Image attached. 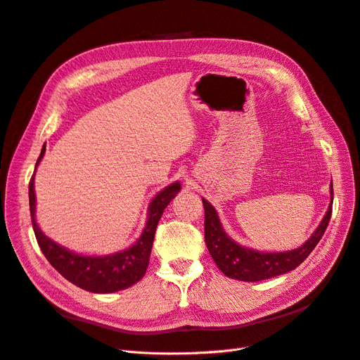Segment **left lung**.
Listing matches in <instances>:
<instances>
[{
  "label": "left lung",
  "instance_id": "8db88e82",
  "mask_svg": "<svg viewBox=\"0 0 360 360\" xmlns=\"http://www.w3.org/2000/svg\"><path fill=\"white\" fill-rule=\"evenodd\" d=\"M333 200V188H330ZM204 205V238L207 249L222 274L228 278L238 281L257 282L284 275L287 271L300 266L307 257L317 246L323 237L326 228L329 225L332 216V202L320 226L315 230L309 240L299 249L288 250V252L264 254L257 250L238 246L224 231L216 210L202 200Z\"/></svg>",
  "mask_w": 360,
  "mask_h": 360
}]
</instances>
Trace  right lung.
Returning <instances> with one entry per match:
<instances>
[{"mask_svg": "<svg viewBox=\"0 0 360 360\" xmlns=\"http://www.w3.org/2000/svg\"><path fill=\"white\" fill-rule=\"evenodd\" d=\"M45 155V146L41 148V153L37 159ZM37 167V163H36ZM180 191V183H172L171 186L163 189L158 193L155 200L151 201L148 209V221L147 226L139 237V240L130 246L123 252H117L106 257H82L76 255L70 250L58 246L43 234L34 219V209H36V197H34V174L30 180V213H31V224L34 230L37 243L41 249L43 255L68 281L76 287L91 292H114L120 290H126L146 275L148 267V259L151 254V246H153L156 226L159 224L160 216L165 210V207L169 201L176 197Z\"/></svg>", "mask_w": 360, "mask_h": 360, "instance_id": "1", "label": "right lung"}]
</instances>
